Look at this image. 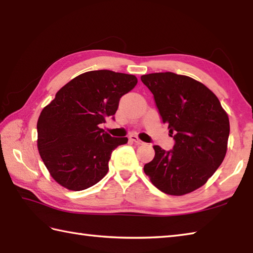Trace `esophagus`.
<instances>
[{"label":"esophagus","instance_id":"34e87169","mask_svg":"<svg viewBox=\"0 0 253 253\" xmlns=\"http://www.w3.org/2000/svg\"><path fill=\"white\" fill-rule=\"evenodd\" d=\"M129 140L132 141V142H135L136 144H143V143H144L143 141H141L140 139H139V138H138L137 136H135V135L129 136Z\"/></svg>","mask_w":253,"mask_h":253}]
</instances>
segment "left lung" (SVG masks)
<instances>
[{
	"label": "left lung",
	"instance_id": "left-lung-1",
	"mask_svg": "<svg viewBox=\"0 0 253 253\" xmlns=\"http://www.w3.org/2000/svg\"><path fill=\"white\" fill-rule=\"evenodd\" d=\"M169 135L173 150L154 146L143 170L164 193L182 196L203 186L227 151L229 120L217 96L203 84L170 72L142 75Z\"/></svg>",
	"mask_w": 253,
	"mask_h": 253
}]
</instances>
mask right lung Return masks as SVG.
Listing matches in <instances>:
<instances>
[{"label":"right lung","mask_w":253,"mask_h":253,"mask_svg":"<svg viewBox=\"0 0 253 253\" xmlns=\"http://www.w3.org/2000/svg\"><path fill=\"white\" fill-rule=\"evenodd\" d=\"M137 83L133 75L106 69L84 73L42 110L37 123L38 150L61 186L84 190L107 174L112 151L128 139L112 137L100 125L114 118L120 99Z\"/></svg>","instance_id":"right-lung-1"}]
</instances>
